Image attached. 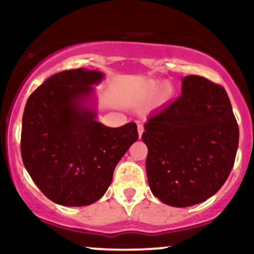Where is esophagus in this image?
Masks as SVG:
<instances>
[{
    "instance_id": "esophagus-1",
    "label": "esophagus",
    "mask_w": 254,
    "mask_h": 254,
    "mask_svg": "<svg viewBox=\"0 0 254 254\" xmlns=\"http://www.w3.org/2000/svg\"><path fill=\"white\" fill-rule=\"evenodd\" d=\"M137 130H138V136H139V138H141L142 133H143V131H144L143 125H142V124H137Z\"/></svg>"
}]
</instances>
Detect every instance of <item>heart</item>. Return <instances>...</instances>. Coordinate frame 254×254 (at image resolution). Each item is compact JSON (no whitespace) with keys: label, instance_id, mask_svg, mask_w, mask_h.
Instances as JSON below:
<instances>
[{"label":"heart","instance_id":"1","mask_svg":"<svg viewBox=\"0 0 254 254\" xmlns=\"http://www.w3.org/2000/svg\"><path fill=\"white\" fill-rule=\"evenodd\" d=\"M149 88H150V89L153 88V86H150ZM170 95H171V89H170V88H166L165 92H164V97L167 98V97H170Z\"/></svg>","mask_w":254,"mask_h":254}]
</instances>
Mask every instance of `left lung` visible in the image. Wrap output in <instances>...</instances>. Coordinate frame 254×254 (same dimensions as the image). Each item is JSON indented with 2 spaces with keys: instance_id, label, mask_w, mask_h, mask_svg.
Here are the masks:
<instances>
[{
  "instance_id": "left-lung-1",
  "label": "left lung",
  "mask_w": 254,
  "mask_h": 254,
  "mask_svg": "<svg viewBox=\"0 0 254 254\" xmlns=\"http://www.w3.org/2000/svg\"><path fill=\"white\" fill-rule=\"evenodd\" d=\"M144 129L148 183L162 203L191 206L222 188L239 145L237 119L222 86L185 76L182 95L150 113Z\"/></svg>"
}]
</instances>
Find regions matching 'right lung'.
I'll return each mask as SVG.
<instances>
[{
  "mask_svg": "<svg viewBox=\"0 0 254 254\" xmlns=\"http://www.w3.org/2000/svg\"><path fill=\"white\" fill-rule=\"evenodd\" d=\"M98 70L61 71L27 99L21 130V156L39 190L52 202L84 206L104 196L113 171L138 138L135 123L105 127L88 106Z\"/></svg>",
  "mask_w": 254,
  "mask_h": 254,
  "instance_id": "add662e5",
  "label": "right lung"
}]
</instances>
